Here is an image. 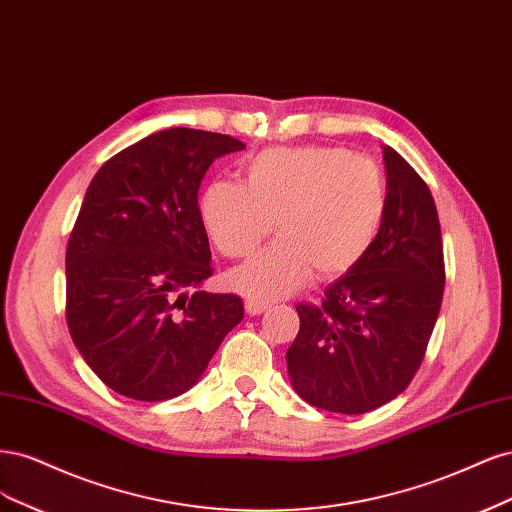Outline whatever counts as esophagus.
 <instances>
[{"label":"esophagus","mask_w":512,"mask_h":512,"mask_svg":"<svg viewBox=\"0 0 512 512\" xmlns=\"http://www.w3.org/2000/svg\"><path fill=\"white\" fill-rule=\"evenodd\" d=\"M244 308H246V315L255 317V315H261L263 310H268V302H263V300H255V298H249V300L244 302Z\"/></svg>","instance_id":"34e87169"}]
</instances>
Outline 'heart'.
Listing matches in <instances>:
<instances>
[{
	"label": "heart",
	"mask_w": 512,
	"mask_h": 512,
	"mask_svg": "<svg viewBox=\"0 0 512 512\" xmlns=\"http://www.w3.org/2000/svg\"><path fill=\"white\" fill-rule=\"evenodd\" d=\"M387 208L385 178L368 157L342 148H270L249 161L244 180H217L200 197L208 238L225 257L251 255L229 272V287L255 300L300 289L310 272H349L374 244Z\"/></svg>",
	"instance_id": "heart-1"
}]
</instances>
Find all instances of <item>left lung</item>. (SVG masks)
Listing matches in <instances>:
<instances>
[{
    "label": "left lung",
    "instance_id": "1",
    "mask_svg": "<svg viewBox=\"0 0 512 512\" xmlns=\"http://www.w3.org/2000/svg\"><path fill=\"white\" fill-rule=\"evenodd\" d=\"M383 159L381 232L321 304L295 306L300 332L287 351L300 398L342 415H364L410 385L442 304L444 255L430 187L391 146Z\"/></svg>",
    "mask_w": 512,
    "mask_h": 512
}]
</instances>
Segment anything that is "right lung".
I'll list each match as a JSON object with an SVG mask.
<instances>
[{"label": "right lung", "instance_id": "1", "mask_svg": "<svg viewBox=\"0 0 512 512\" xmlns=\"http://www.w3.org/2000/svg\"><path fill=\"white\" fill-rule=\"evenodd\" d=\"M232 136L170 127L97 170L65 251V319L100 381L125 398L163 402L189 391L242 321L234 293L195 291L210 246L197 191Z\"/></svg>", "mask_w": 512, "mask_h": 512}]
</instances>
